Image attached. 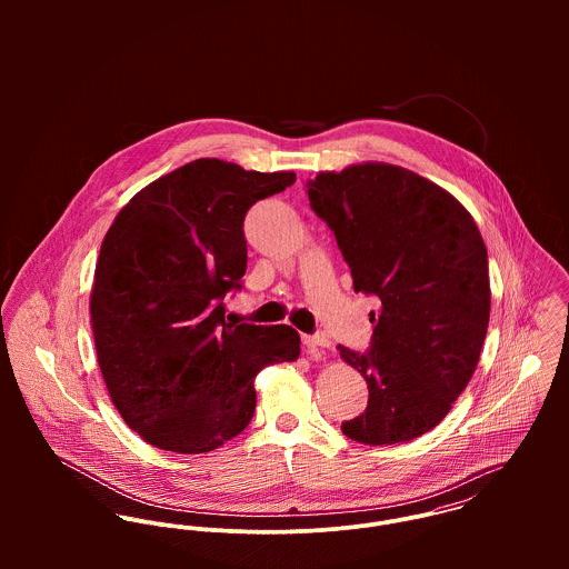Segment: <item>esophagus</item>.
Segmentation results:
<instances>
[{"instance_id":"1","label":"esophagus","mask_w":569,"mask_h":569,"mask_svg":"<svg viewBox=\"0 0 569 569\" xmlns=\"http://www.w3.org/2000/svg\"><path fill=\"white\" fill-rule=\"evenodd\" d=\"M302 343H305L307 352H311V355L318 357L322 348L330 346V339H328V335H325V332H318V335H305V337H302Z\"/></svg>"}]
</instances>
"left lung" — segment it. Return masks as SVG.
I'll return each instance as SVG.
<instances>
[{"mask_svg": "<svg viewBox=\"0 0 569 569\" xmlns=\"http://www.w3.org/2000/svg\"><path fill=\"white\" fill-rule=\"evenodd\" d=\"M357 293L379 298L366 355L339 348L368 383V407L341 431L361 445L433 429L469 386L490 316L488 253L467 208L392 163L346 166L309 181Z\"/></svg>", "mask_w": 569, "mask_h": 569, "instance_id": "8db88e82", "label": "left lung"}]
</instances>
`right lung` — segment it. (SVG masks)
<instances>
[{
    "mask_svg": "<svg viewBox=\"0 0 569 569\" xmlns=\"http://www.w3.org/2000/svg\"><path fill=\"white\" fill-rule=\"evenodd\" d=\"M296 181L194 160L142 188L100 244L89 313L98 366L124 422L172 453H208L256 409V375L300 357L287 325H228L247 269V210Z\"/></svg>",
    "mask_w": 569,
    "mask_h": 569,
    "instance_id": "obj_1",
    "label": "right lung"
}]
</instances>
